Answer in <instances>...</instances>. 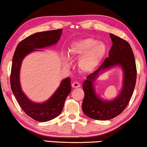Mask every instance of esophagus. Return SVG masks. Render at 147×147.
<instances>
[{
	"mask_svg": "<svg viewBox=\"0 0 147 147\" xmlns=\"http://www.w3.org/2000/svg\"><path fill=\"white\" fill-rule=\"evenodd\" d=\"M72 86H73V88H78L80 86V84H79L78 82H74L73 83V84H72Z\"/></svg>",
	"mask_w": 147,
	"mask_h": 147,
	"instance_id": "esophagus-1",
	"label": "esophagus"
}]
</instances>
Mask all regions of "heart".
<instances>
[{
	"instance_id": "heart-1",
	"label": "heart",
	"mask_w": 147,
	"mask_h": 147,
	"mask_svg": "<svg viewBox=\"0 0 147 147\" xmlns=\"http://www.w3.org/2000/svg\"><path fill=\"white\" fill-rule=\"evenodd\" d=\"M107 48L103 42H97L94 38H87L73 42L69 48V53L73 57H80L78 66L82 72H90L96 67L106 53ZM64 61L69 65L67 55H65Z\"/></svg>"
}]
</instances>
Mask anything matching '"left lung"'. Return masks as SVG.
<instances>
[{"label":"left lung","instance_id":"1","mask_svg":"<svg viewBox=\"0 0 147 147\" xmlns=\"http://www.w3.org/2000/svg\"><path fill=\"white\" fill-rule=\"evenodd\" d=\"M110 37L113 46L109 51V57L98 69L87 76L82 85L84 92L82 111L88 117L97 120H111L122 113L131 99L136 84V64L129 44L113 34H110ZM117 64L122 66L124 71L122 91L113 101H104L95 94L93 82L100 71Z\"/></svg>","mask_w":147,"mask_h":147}]
</instances>
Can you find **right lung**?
<instances>
[{
	"label": "right lung",
	"instance_id": "1",
	"mask_svg": "<svg viewBox=\"0 0 147 147\" xmlns=\"http://www.w3.org/2000/svg\"><path fill=\"white\" fill-rule=\"evenodd\" d=\"M62 29L36 32L23 39L16 47L10 74V86L21 108L32 119L44 122L56 118L61 113L65 99L71 92L69 77L61 81L59 87L47 101L37 103L31 101L23 92L20 81V71L23 59L34 51L56 44L61 38Z\"/></svg>",
	"mask_w": 147,
	"mask_h": 147
}]
</instances>
